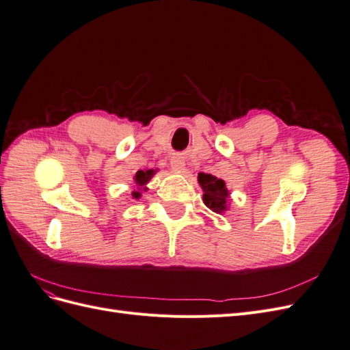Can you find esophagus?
I'll return each mask as SVG.
<instances>
[{"label":"esophagus","instance_id":"esophagus-1","mask_svg":"<svg viewBox=\"0 0 350 350\" xmlns=\"http://www.w3.org/2000/svg\"><path fill=\"white\" fill-rule=\"evenodd\" d=\"M171 165H172V167L175 169V171H178V172H184V169H185V162H184V159L183 157H179V156H175L172 161H171Z\"/></svg>","mask_w":350,"mask_h":350}]
</instances>
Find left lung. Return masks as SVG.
<instances>
[{
    "label": "left lung",
    "instance_id": "obj_1",
    "mask_svg": "<svg viewBox=\"0 0 350 350\" xmlns=\"http://www.w3.org/2000/svg\"><path fill=\"white\" fill-rule=\"evenodd\" d=\"M198 184L203 189V201L204 204L217 215L225 213L229 208L230 201V193L226 188V184L224 179H219L217 176L211 174H198Z\"/></svg>",
    "mask_w": 350,
    "mask_h": 350
}]
</instances>
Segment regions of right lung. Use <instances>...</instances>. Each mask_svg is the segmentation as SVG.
I'll use <instances>...</instances> for the list:
<instances>
[{
  "instance_id": "obj_1",
  "label": "right lung",
  "mask_w": 350,
  "mask_h": 350,
  "mask_svg": "<svg viewBox=\"0 0 350 350\" xmlns=\"http://www.w3.org/2000/svg\"><path fill=\"white\" fill-rule=\"evenodd\" d=\"M157 172V169H144V171H137L135 176H134V183L137 185L135 191L131 193V196L134 198H140L142 193L140 191H146V185L149 184L150 179L153 178V175Z\"/></svg>"
}]
</instances>
